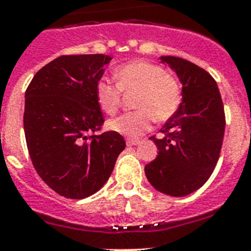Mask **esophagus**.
I'll list each match as a JSON object with an SVG mask.
<instances>
[{"mask_svg":"<svg viewBox=\"0 0 251 251\" xmlns=\"http://www.w3.org/2000/svg\"><path fill=\"white\" fill-rule=\"evenodd\" d=\"M141 143V141H136V139H128L127 141V146L128 147H132V146H137Z\"/></svg>","mask_w":251,"mask_h":251,"instance_id":"34e87169","label":"esophagus"}]
</instances>
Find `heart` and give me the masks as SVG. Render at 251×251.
<instances>
[{
  "mask_svg": "<svg viewBox=\"0 0 251 251\" xmlns=\"http://www.w3.org/2000/svg\"><path fill=\"white\" fill-rule=\"evenodd\" d=\"M114 77L115 85L105 80L98 81L95 98L104 113L113 115L122 105V93H136L133 105L137 110L108 122V128L122 136H142L151 129L153 118L157 122L168 121L182 103L178 79L157 64L133 60L115 69Z\"/></svg>",
  "mask_w": 251,
  "mask_h": 251,
  "instance_id": "heart-1",
  "label": "heart"
}]
</instances>
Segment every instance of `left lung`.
Returning a JSON list of instances; mask_svg holds the SVG:
<instances>
[{"mask_svg":"<svg viewBox=\"0 0 251 251\" xmlns=\"http://www.w3.org/2000/svg\"><path fill=\"white\" fill-rule=\"evenodd\" d=\"M182 83V103L151 137L158 156L146 165L151 185L168 196L182 197L199 190L210 178L220 157L225 133V112L214 77L200 66L175 56H162Z\"/></svg>","mask_w":251,"mask_h":251,"instance_id":"obj_1","label":"left lung"}]
</instances>
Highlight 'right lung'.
Here are the masks:
<instances>
[{
    "mask_svg": "<svg viewBox=\"0 0 251 251\" xmlns=\"http://www.w3.org/2000/svg\"><path fill=\"white\" fill-rule=\"evenodd\" d=\"M110 57L63 55L32 77L25 93L24 129L31 161L60 196L80 200L100 190L126 142L101 130L95 86Z\"/></svg>",
    "mask_w": 251,
    "mask_h": 251,
    "instance_id": "1",
    "label": "right lung"
}]
</instances>
